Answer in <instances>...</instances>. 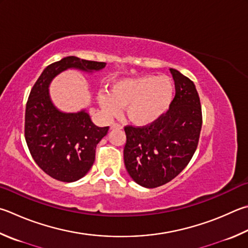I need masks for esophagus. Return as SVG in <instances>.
I'll return each instance as SVG.
<instances>
[{"instance_id": "1", "label": "esophagus", "mask_w": 248, "mask_h": 248, "mask_svg": "<svg viewBox=\"0 0 248 248\" xmlns=\"http://www.w3.org/2000/svg\"><path fill=\"white\" fill-rule=\"evenodd\" d=\"M110 129H123V125L119 124L114 123V124H110Z\"/></svg>"}]
</instances>
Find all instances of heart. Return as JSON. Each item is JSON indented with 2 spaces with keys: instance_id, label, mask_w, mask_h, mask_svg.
<instances>
[{
  "instance_id": "b5f03b06",
  "label": "heart",
  "mask_w": 248,
  "mask_h": 248,
  "mask_svg": "<svg viewBox=\"0 0 248 248\" xmlns=\"http://www.w3.org/2000/svg\"><path fill=\"white\" fill-rule=\"evenodd\" d=\"M174 95V83L167 76H144L123 79L112 84L110 92L98 95V104L106 117L120 115L127 107L133 124L146 125L167 114Z\"/></svg>"
}]
</instances>
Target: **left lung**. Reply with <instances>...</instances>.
<instances>
[{"label": "left lung", "mask_w": 248, "mask_h": 248, "mask_svg": "<svg viewBox=\"0 0 248 248\" xmlns=\"http://www.w3.org/2000/svg\"><path fill=\"white\" fill-rule=\"evenodd\" d=\"M175 95L167 114L147 127L124 128V166L141 186H164L190 163L199 144L202 108L195 84L170 68Z\"/></svg>", "instance_id": "obj_1"}]
</instances>
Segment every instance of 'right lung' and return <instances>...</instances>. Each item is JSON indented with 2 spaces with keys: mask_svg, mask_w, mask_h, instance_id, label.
I'll list each match as a JSON object with an SVG mask.
<instances>
[{
  "mask_svg": "<svg viewBox=\"0 0 248 248\" xmlns=\"http://www.w3.org/2000/svg\"><path fill=\"white\" fill-rule=\"evenodd\" d=\"M105 66L106 62L64 57L48 65L31 90L25 116L27 145L39 167L58 181L75 182L89 172L96 145L109 128L94 124L87 109L66 112L57 108L49 85L68 69L92 75Z\"/></svg>",
  "mask_w": 248,
  "mask_h": 248,
  "instance_id": "obj_1",
  "label": "right lung"
}]
</instances>
